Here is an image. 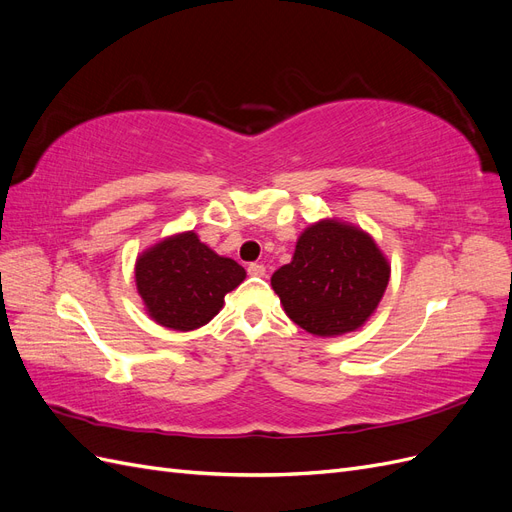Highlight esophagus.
Returning a JSON list of instances; mask_svg holds the SVG:
<instances>
[{"mask_svg": "<svg viewBox=\"0 0 512 512\" xmlns=\"http://www.w3.org/2000/svg\"><path fill=\"white\" fill-rule=\"evenodd\" d=\"M247 273L254 275V277H265L267 267H265V265H258V262H252V265L247 267Z\"/></svg>", "mask_w": 512, "mask_h": 512, "instance_id": "1", "label": "esophagus"}]
</instances>
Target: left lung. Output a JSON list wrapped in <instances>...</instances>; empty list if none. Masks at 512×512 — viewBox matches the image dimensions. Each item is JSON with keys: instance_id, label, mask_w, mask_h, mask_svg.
I'll return each instance as SVG.
<instances>
[{"instance_id": "1", "label": "left lung", "mask_w": 512, "mask_h": 512, "mask_svg": "<svg viewBox=\"0 0 512 512\" xmlns=\"http://www.w3.org/2000/svg\"><path fill=\"white\" fill-rule=\"evenodd\" d=\"M389 277V260L369 232L327 218L301 232L271 286L294 324L316 337H339L374 316Z\"/></svg>"}]
</instances>
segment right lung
Listing matches in <instances>:
<instances>
[{
    "mask_svg": "<svg viewBox=\"0 0 512 512\" xmlns=\"http://www.w3.org/2000/svg\"><path fill=\"white\" fill-rule=\"evenodd\" d=\"M245 269L215 254L194 230L177 232L138 254L134 280L151 320L173 331H194L220 314L224 297L245 280Z\"/></svg>",
    "mask_w": 512,
    "mask_h": 512,
    "instance_id": "obj_1",
    "label": "right lung"
}]
</instances>
